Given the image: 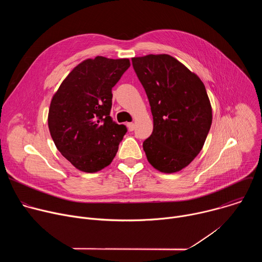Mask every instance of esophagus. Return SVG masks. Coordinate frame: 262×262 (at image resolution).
Instances as JSON below:
<instances>
[{"label":"esophagus","instance_id":"obj_1","mask_svg":"<svg viewBox=\"0 0 262 262\" xmlns=\"http://www.w3.org/2000/svg\"><path fill=\"white\" fill-rule=\"evenodd\" d=\"M127 128H128L129 132H133L135 129V123H133V122L127 123Z\"/></svg>","mask_w":262,"mask_h":262}]
</instances>
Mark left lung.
<instances>
[{"label": "left lung", "mask_w": 262, "mask_h": 262, "mask_svg": "<svg viewBox=\"0 0 262 262\" xmlns=\"http://www.w3.org/2000/svg\"><path fill=\"white\" fill-rule=\"evenodd\" d=\"M154 116V132L143 142L150 165L175 173L199 155L212 121L206 89L197 74L170 55L132 58Z\"/></svg>", "instance_id": "left-lung-1"}]
</instances>
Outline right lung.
I'll return each instance as SVG.
<instances>
[{
    "instance_id": "1",
    "label": "right lung",
    "mask_w": 262,
    "mask_h": 262,
    "mask_svg": "<svg viewBox=\"0 0 262 262\" xmlns=\"http://www.w3.org/2000/svg\"><path fill=\"white\" fill-rule=\"evenodd\" d=\"M130 66L128 59L97 56L74 67L54 94L49 128L61 155L78 170L94 173L108 166L127 132L110 116L112 88Z\"/></svg>"
}]
</instances>
